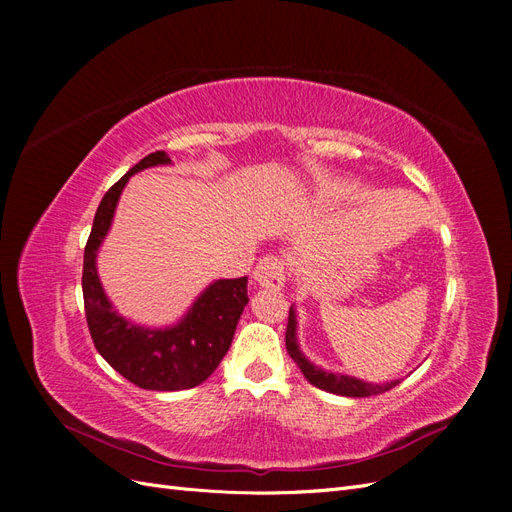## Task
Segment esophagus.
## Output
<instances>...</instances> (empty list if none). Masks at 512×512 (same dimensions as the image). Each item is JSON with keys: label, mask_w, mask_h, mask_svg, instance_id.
Returning a JSON list of instances; mask_svg holds the SVG:
<instances>
[{"label": "esophagus", "mask_w": 512, "mask_h": 512, "mask_svg": "<svg viewBox=\"0 0 512 512\" xmlns=\"http://www.w3.org/2000/svg\"><path fill=\"white\" fill-rule=\"evenodd\" d=\"M254 280L258 286L269 290H280L286 280V262L280 256H265L254 267Z\"/></svg>", "instance_id": "34e87169"}]
</instances>
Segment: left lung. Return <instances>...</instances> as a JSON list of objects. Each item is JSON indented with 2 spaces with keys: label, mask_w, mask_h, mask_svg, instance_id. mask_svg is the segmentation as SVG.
<instances>
[{
  "label": "left lung",
  "mask_w": 512,
  "mask_h": 512,
  "mask_svg": "<svg viewBox=\"0 0 512 512\" xmlns=\"http://www.w3.org/2000/svg\"><path fill=\"white\" fill-rule=\"evenodd\" d=\"M286 350L292 356V361L299 365L303 371V376L307 378L309 384L318 386V389L335 393V395H344V397H369V395H380L384 391H391L393 386L399 384V380L386 382V384H374V382H365L361 378L354 376H344V374H335V371H327L312 361H307V356L301 352L299 342H297V312L294 307H290L288 312V327H286Z\"/></svg>",
  "instance_id": "1"
}]
</instances>
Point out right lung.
<instances>
[{"label":"right lung","instance_id":"right-lung-1","mask_svg":"<svg viewBox=\"0 0 512 512\" xmlns=\"http://www.w3.org/2000/svg\"><path fill=\"white\" fill-rule=\"evenodd\" d=\"M162 164H170L164 151L149 153L104 194L85 245L83 299L91 339L108 365L141 389L183 391L203 384L228 352L243 307L250 301L247 277L215 280L173 327L147 329L115 312L96 269L98 250L111 228L128 179L149 166Z\"/></svg>","mask_w":512,"mask_h":512}]
</instances>
